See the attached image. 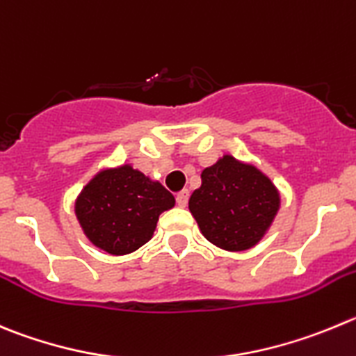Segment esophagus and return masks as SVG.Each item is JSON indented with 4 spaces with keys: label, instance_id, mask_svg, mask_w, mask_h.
Segmentation results:
<instances>
[{
    "label": "esophagus",
    "instance_id": "34e87169",
    "mask_svg": "<svg viewBox=\"0 0 356 356\" xmlns=\"http://www.w3.org/2000/svg\"><path fill=\"white\" fill-rule=\"evenodd\" d=\"M188 198H189V191H188V189H184V191L177 193V197H175V202H177L179 207H186V205H188Z\"/></svg>",
    "mask_w": 356,
    "mask_h": 356
}]
</instances>
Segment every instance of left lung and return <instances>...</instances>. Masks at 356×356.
<instances>
[{"mask_svg":"<svg viewBox=\"0 0 356 356\" xmlns=\"http://www.w3.org/2000/svg\"><path fill=\"white\" fill-rule=\"evenodd\" d=\"M277 209L279 193L270 179L228 154L202 172V186L189 198L204 237L227 251L258 244Z\"/></svg>","mask_w":356,"mask_h":356,"instance_id":"left-lung-1","label":"left lung"}]
</instances>
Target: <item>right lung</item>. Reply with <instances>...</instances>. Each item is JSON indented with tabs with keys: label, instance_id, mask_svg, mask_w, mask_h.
Returning a JSON list of instances; mask_svg holds the SVG:
<instances>
[{
	"label": "right lung",
	"instance_id": "obj_1",
	"mask_svg": "<svg viewBox=\"0 0 356 356\" xmlns=\"http://www.w3.org/2000/svg\"><path fill=\"white\" fill-rule=\"evenodd\" d=\"M174 205V195L159 182L122 165L89 181L75 202V214L96 248L119 257L144 245L154 234L159 214Z\"/></svg>",
	"mask_w": 356,
	"mask_h": 356
}]
</instances>
